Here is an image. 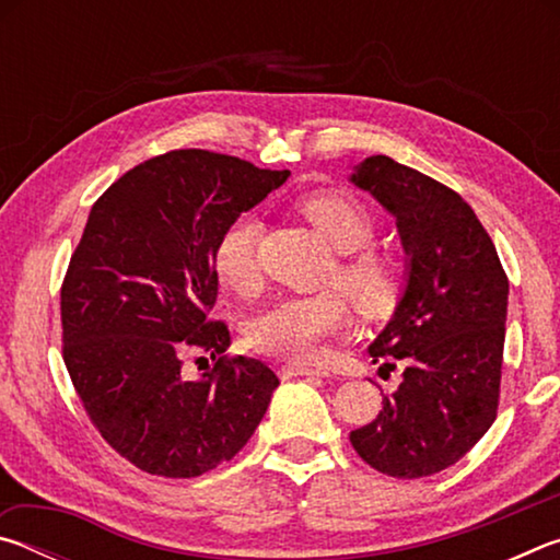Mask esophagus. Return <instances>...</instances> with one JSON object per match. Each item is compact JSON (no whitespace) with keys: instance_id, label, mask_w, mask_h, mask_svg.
I'll return each instance as SVG.
<instances>
[{"instance_id":"1","label":"esophagus","mask_w":560,"mask_h":560,"mask_svg":"<svg viewBox=\"0 0 560 560\" xmlns=\"http://www.w3.org/2000/svg\"><path fill=\"white\" fill-rule=\"evenodd\" d=\"M281 381H289V377H301V375H326L324 371H316V368L301 365V363H283L279 368Z\"/></svg>"}]
</instances>
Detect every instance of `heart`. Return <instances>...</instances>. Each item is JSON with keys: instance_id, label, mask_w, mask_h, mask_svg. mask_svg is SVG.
Returning <instances> with one entry per match:
<instances>
[{"instance_id": "1", "label": "heart", "mask_w": 560, "mask_h": 560, "mask_svg": "<svg viewBox=\"0 0 560 560\" xmlns=\"http://www.w3.org/2000/svg\"><path fill=\"white\" fill-rule=\"evenodd\" d=\"M303 217L316 226L320 236L350 257L336 267V283L355 308L365 316H385L397 296V277L393 264L365 249L375 240V217L363 202L343 192H314L299 200ZM261 224L254 214H242L224 226L214 244V273L226 289L252 293L259 287V244ZM348 303L338 291H316L303 296H287L271 303L246 326V343L264 355L283 360H311L320 353L330 336L348 326Z\"/></svg>"}]
</instances>
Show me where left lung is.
<instances>
[{"label":"left lung","instance_id":"obj_1","mask_svg":"<svg viewBox=\"0 0 560 560\" xmlns=\"http://www.w3.org/2000/svg\"><path fill=\"white\" fill-rule=\"evenodd\" d=\"M350 183L395 217L407 277L393 318L368 346L405 365L371 424L350 444L373 469L420 479L459 462L497 420L509 279L471 207L438 179L373 155Z\"/></svg>","mask_w":560,"mask_h":560}]
</instances>
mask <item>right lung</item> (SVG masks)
Listing matches in <instances>:
<instances>
[{"label": "right lung", "instance_id": "1", "mask_svg": "<svg viewBox=\"0 0 560 560\" xmlns=\"http://www.w3.org/2000/svg\"><path fill=\"white\" fill-rule=\"evenodd\" d=\"M210 150H173L116 179L91 207L61 287L63 363L83 407L120 457L189 479L240 452L279 377L257 358H226L214 244L224 226L287 183ZM185 352L218 363L189 382Z\"/></svg>", "mask_w": 560, "mask_h": 560}]
</instances>
